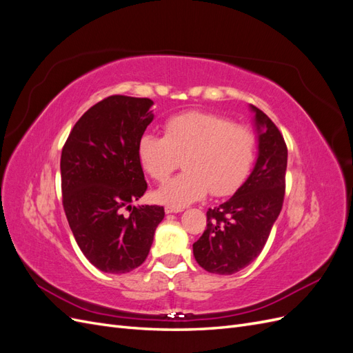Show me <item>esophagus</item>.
<instances>
[{
	"label": "esophagus",
	"instance_id": "34e87169",
	"mask_svg": "<svg viewBox=\"0 0 353 353\" xmlns=\"http://www.w3.org/2000/svg\"><path fill=\"white\" fill-rule=\"evenodd\" d=\"M184 209L183 208H174V206H166L165 208V212L168 213V215H169V213H179V212H183Z\"/></svg>",
	"mask_w": 353,
	"mask_h": 353
}]
</instances>
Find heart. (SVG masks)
Masks as SVG:
<instances>
[{"label":"heart","instance_id":"1","mask_svg":"<svg viewBox=\"0 0 353 353\" xmlns=\"http://www.w3.org/2000/svg\"><path fill=\"white\" fill-rule=\"evenodd\" d=\"M254 135L228 116L212 112H185L165 125V137L144 134L138 159L145 172L163 183L179 166L185 172L156 191V199L183 208L206 197L234 193L248 176L254 159Z\"/></svg>","mask_w":353,"mask_h":353}]
</instances>
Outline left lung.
<instances>
[{
  "label": "left lung",
  "instance_id": "left-lung-1",
  "mask_svg": "<svg viewBox=\"0 0 353 353\" xmlns=\"http://www.w3.org/2000/svg\"><path fill=\"white\" fill-rule=\"evenodd\" d=\"M250 110L258 131L254 168L236 194L208 210L206 230L193 244L197 263L212 274H236L258 258L283 208L287 145L268 116Z\"/></svg>",
  "mask_w": 353,
  "mask_h": 353
}]
</instances>
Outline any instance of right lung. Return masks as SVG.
<instances>
[{
  "mask_svg": "<svg viewBox=\"0 0 353 353\" xmlns=\"http://www.w3.org/2000/svg\"><path fill=\"white\" fill-rule=\"evenodd\" d=\"M152 105L150 99L110 95L81 116L61 150L69 227L85 258L108 274L138 268L165 216L162 206H131L147 190L138 141L154 117Z\"/></svg>",
  "mask_w": 353,
  "mask_h": 353,
  "instance_id": "obj_1",
  "label": "right lung"
}]
</instances>
